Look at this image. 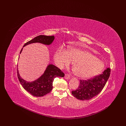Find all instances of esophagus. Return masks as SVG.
Returning a JSON list of instances; mask_svg holds the SVG:
<instances>
[{"mask_svg": "<svg viewBox=\"0 0 126 126\" xmlns=\"http://www.w3.org/2000/svg\"><path fill=\"white\" fill-rule=\"evenodd\" d=\"M64 78H65L66 79H69L70 78V76L69 74H65V76H64Z\"/></svg>", "mask_w": 126, "mask_h": 126, "instance_id": "34e87169", "label": "esophagus"}]
</instances>
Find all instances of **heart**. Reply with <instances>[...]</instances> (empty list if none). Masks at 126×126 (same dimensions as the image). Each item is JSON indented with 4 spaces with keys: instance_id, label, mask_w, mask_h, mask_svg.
<instances>
[{
    "instance_id": "heart-1",
    "label": "heart",
    "mask_w": 126,
    "mask_h": 126,
    "mask_svg": "<svg viewBox=\"0 0 126 126\" xmlns=\"http://www.w3.org/2000/svg\"><path fill=\"white\" fill-rule=\"evenodd\" d=\"M55 62L60 69L74 63L72 69L78 77L88 79L100 74L104 64L92 53L84 49L72 48L67 51L63 48L57 50L54 55Z\"/></svg>"
}]
</instances>
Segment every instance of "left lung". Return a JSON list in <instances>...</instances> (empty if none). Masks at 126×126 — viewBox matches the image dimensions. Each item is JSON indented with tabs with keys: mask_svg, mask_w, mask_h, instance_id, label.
Instances as JSON below:
<instances>
[{
	"mask_svg": "<svg viewBox=\"0 0 126 126\" xmlns=\"http://www.w3.org/2000/svg\"><path fill=\"white\" fill-rule=\"evenodd\" d=\"M110 74V69L107 68L103 74L87 80H80L78 88L71 94L78 99L89 100L99 94L104 88Z\"/></svg>",
	"mask_w": 126,
	"mask_h": 126,
	"instance_id": "8db88e82",
	"label": "left lung"
}]
</instances>
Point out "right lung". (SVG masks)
Returning <instances> with one entry per match:
<instances>
[{
  "mask_svg": "<svg viewBox=\"0 0 126 126\" xmlns=\"http://www.w3.org/2000/svg\"><path fill=\"white\" fill-rule=\"evenodd\" d=\"M54 39V36L39 35L27 42L24 47L26 45L35 43H40L48 45L52 43ZM22 50V48L20 53ZM64 76V74L58 67L53 64H49L44 74L39 78L35 81L29 82L24 80L20 77L17 70L18 78L22 86L28 93L36 97H42L50 93L52 89V83L54 79L57 77H63Z\"/></svg>",
  "mask_w": 126,
  "mask_h": 126,
  "instance_id": "right-lung-1",
  "label": "right lung"
}]
</instances>
